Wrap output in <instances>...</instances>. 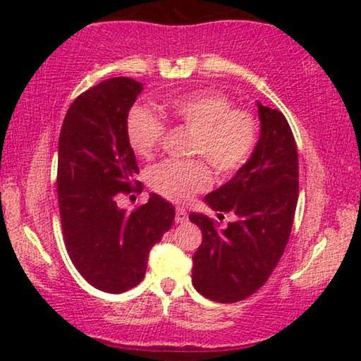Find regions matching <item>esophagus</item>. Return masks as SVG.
Listing matches in <instances>:
<instances>
[{
  "label": "esophagus",
  "mask_w": 361,
  "mask_h": 361,
  "mask_svg": "<svg viewBox=\"0 0 361 361\" xmlns=\"http://www.w3.org/2000/svg\"><path fill=\"white\" fill-rule=\"evenodd\" d=\"M187 221V212L184 209H177L176 210V224H184Z\"/></svg>",
  "instance_id": "esophagus-1"
}]
</instances>
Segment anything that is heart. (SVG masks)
<instances>
[{"mask_svg": "<svg viewBox=\"0 0 361 361\" xmlns=\"http://www.w3.org/2000/svg\"><path fill=\"white\" fill-rule=\"evenodd\" d=\"M167 115L195 131L190 154L205 157L216 174L233 176L253 156L258 145V121L246 108L233 106L225 93L195 90L167 100ZM126 140L141 157H149L166 135V123L151 108L135 105L126 115ZM147 184L172 202H185L210 185L204 161L166 159L149 167Z\"/></svg>", "mask_w": 361, "mask_h": 361, "instance_id": "b5f03b06", "label": "heart"}]
</instances>
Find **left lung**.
Here are the masks:
<instances>
[{
  "label": "left lung",
  "mask_w": 361,
  "mask_h": 361,
  "mask_svg": "<svg viewBox=\"0 0 361 361\" xmlns=\"http://www.w3.org/2000/svg\"><path fill=\"white\" fill-rule=\"evenodd\" d=\"M261 136L250 161L210 192L212 209L236 215L216 230L207 215L190 214L202 245L192 256V284L207 299L238 302L255 294L278 266L293 228L299 197L298 147L286 116L258 103Z\"/></svg>",
  "instance_id": "8db88e82"
}]
</instances>
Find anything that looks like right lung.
<instances>
[{
    "label": "right lung",
    "mask_w": 361,
    "mask_h": 361,
    "mask_svg": "<svg viewBox=\"0 0 361 361\" xmlns=\"http://www.w3.org/2000/svg\"><path fill=\"white\" fill-rule=\"evenodd\" d=\"M140 82L113 77L78 95L59 136L57 197L67 253L87 283L125 293L145 278L149 251L171 228L176 210L151 194L133 212L120 194L141 192L137 162L126 140V115Z\"/></svg>",
    "instance_id": "1"
}]
</instances>
